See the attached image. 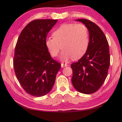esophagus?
<instances>
[{"mask_svg":"<svg viewBox=\"0 0 122 122\" xmlns=\"http://www.w3.org/2000/svg\"><path fill=\"white\" fill-rule=\"evenodd\" d=\"M66 66H67V64H64V63H61V67H66Z\"/></svg>","mask_w":122,"mask_h":122,"instance_id":"1","label":"esophagus"}]
</instances>
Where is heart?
<instances>
[{"mask_svg": "<svg viewBox=\"0 0 122 122\" xmlns=\"http://www.w3.org/2000/svg\"><path fill=\"white\" fill-rule=\"evenodd\" d=\"M53 37H48L45 44L50 55L57 56L61 48V58L67 61L70 58L79 59L86 52L89 45L87 28L83 24H64L55 30Z\"/></svg>", "mask_w": 122, "mask_h": 122, "instance_id": "b5f03b06", "label": "heart"}]
</instances>
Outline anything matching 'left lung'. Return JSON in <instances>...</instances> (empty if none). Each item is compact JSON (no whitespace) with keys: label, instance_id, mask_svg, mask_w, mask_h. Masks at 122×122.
<instances>
[{"label":"left lung","instance_id":"1","mask_svg":"<svg viewBox=\"0 0 122 122\" xmlns=\"http://www.w3.org/2000/svg\"><path fill=\"white\" fill-rule=\"evenodd\" d=\"M89 32L86 52L77 62L71 65L72 85L78 92L90 94L96 92L104 82L110 66L109 48L106 37L99 27L92 21L79 19Z\"/></svg>","mask_w":122,"mask_h":122}]
</instances>
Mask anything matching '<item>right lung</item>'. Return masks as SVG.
<instances>
[{"label":"right lung","mask_w":122,"mask_h":122,"mask_svg":"<svg viewBox=\"0 0 122 122\" xmlns=\"http://www.w3.org/2000/svg\"><path fill=\"white\" fill-rule=\"evenodd\" d=\"M57 20L35 19L24 27L16 43L13 66L25 92L40 97L54 85L61 64L51 57L45 44L47 34Z\"/></svg>","instance_id":"obj_1"}]
</instances>
